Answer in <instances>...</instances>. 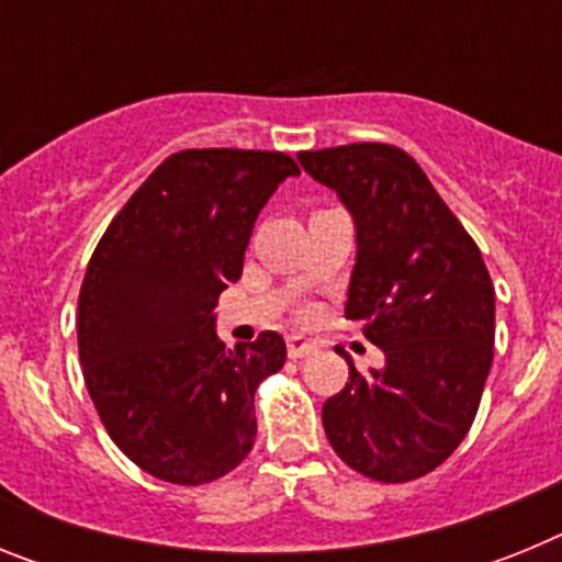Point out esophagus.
I'll list each match as a JSON object with an SVG mask.
<instances>
[{
    "mask_svg": "<svg viewBox=\"0 0 562 562\" xmlns=\"http://www.w3.org/2000/svg\"><path fill=\"white\" fill-rule=\"evenodd\" d=\"M315 342L312 340H306V337H301V335H292L290 340H286V355L292 357V360H301V357H310V355H315Z\"/></svg>",
    "mask_w": 562,
    "mask_h": 562,
    "instance_id": "1",
    "label": "esophagus"
}]
</instances>
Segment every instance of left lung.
Masks as SVG:
<instances>
[{"instance_id":"1","label":"left lung","mask_w":562,"mask_h":562,"mask_svg":"<svg viewBox=\"0 0 562 562\" xmlns=\"http://www.w3.org/2000/svg\"><path fill=\"white\" fill-rule=\"evenodd\" d=\"M337 191L357 227L346 321L385 355L324 402L329 445L382 484L422 479L448 459L479 414L493 366L495 290L473 236L428 173L389 143L297 154Z\"/></svg>"}]
</instances>
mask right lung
<instances>
[{"instance_id": "obj_1", "label": "right lung", "mask_w": 562, "mask_h": 562, "mask_svg": "<svg viewBox=\"0 0 562 562\" xmlns=\"http://www.w3.org/2000/svg\"><path fill=\"white\" fill-rule=\"evenodd\" d=\"M301 173L284 151L186 148L109 222L78 295V355L103 428L168 484L227 475L256 441V389L286 360L261 331L225 349L213 310L241 278L258 211Z\"/></svg>"}]
</instances>
